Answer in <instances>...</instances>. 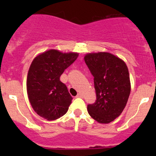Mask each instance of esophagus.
<instances>
[{"instance_id":"esophagus-1","label":"esophagus","mask_w":156,"mask_h":156,"mask_svg":"<svg viewBox=\"0 0 156 156\" xmlns=\"http://www.w3.org/2000/svg\"><path fill=\"white\" fill-rule=\"evenodd\" d=\"M76 97H80V98H82L83 95H82V94H81V93H79V94H78V95H77Z\"/></svg>"}]
</instances>
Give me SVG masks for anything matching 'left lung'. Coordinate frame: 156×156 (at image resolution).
Wrapping results in <instances>:
<instances>
[{
	"label": "left lung",
	"instance_id": "1",
	"mask_svg": "<svg viewBox=\"0 0 156 156\" xmlns=\"http://www.w3.org/2000/svg\"><path fill=\"white\" fill-rule=\"evenodd\" d=\"M84 61L94 77L97 100L87 105L91 118L108 124L125 108L130 93V75L124 60L108 52L88 53Z\"/></svg>",
	"mask_w": 156,
	"mask_h": 156
}]
</instances>
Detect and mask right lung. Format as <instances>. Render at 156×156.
<instances>
[{
	"label": "right lung",
	"mask_w": 156,
	"mask_h": 156,
	"mask_svg": "<svg viewBox=\"0 0 156 156\" xmlns=\"http://www.w3.org/2000/svg\"><path fill=\"white\" fill-rule=\"evenodd\" d=\"M78 54L51 49L33 59L28 72L26 88L30 103L39 116L53 121L67 112L72 97L59 78Z\"/></svg>",
	"instance_id": "add662e5"
}]
</instances>
